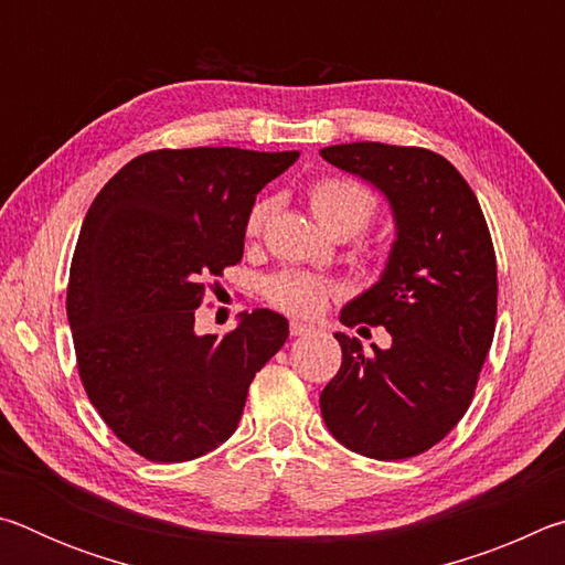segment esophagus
Listing matches in <instances>:
<instances>
[{
	"instance_id": "34e87169",
	"label": "esophagus",
	"mask_w": 565,
	"mask_h": 565,
	"mask_svg": "<svg viewBox=\"0 0 565 565\" xmlns=\"http://www.w3.org/2000/svg\"><path fill=\"white\" fill-rule=\"evenodd\" d=\"M289 331H291V337H303V333L311 331V327H306V323H301V321H291Z\"/></svg>"
}]
</instances>
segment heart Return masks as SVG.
I'll use <instances>...</instances> for the list:
<instances>
[{"instance_id": "heart-1", "label": "heart", "mask_w": 565, "mask_h": 565, "mask_svg": "<svg viewBox=\"0 0 565 565\" xmlns=\"http://www.w3.org/2000/svg\"><path fill=\"white\" fill-rule=\"evenodd\" d=\"M311 212L321 226L339 238H349L363 232L379 212V196L374 189L349 177H321L309 189ZM274 214V199H259L246 216V234L256 236ZM266 301L294 317L313 319L327 309L337 296V286L329 279L306 271L274 274L264 284Z\"/></svg>"}]
</instances>
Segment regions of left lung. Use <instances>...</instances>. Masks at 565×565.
Segmentation results:
<instances>
[{
	"instance_id": "8db88e82",
	"label": "left lung",
	"mask_w": 565,
	"mask_h": 565,
	"mask_svg": "<svg viewBox=\"0 0 565 565\" xmlns=\"http://www.w3.org/2000/svg\"><path fill=\"white\" fill-rule=\"evenodd\" d=\"M321 157L384 191L396 218L381 281L341 311L343 327H384L391 349L366 353L337 333L341 369L321 391V416L361 456H418L463 418L489 356L499 303L489 224L436 151L353 141Z\"/></svg>"
}]
</instances>
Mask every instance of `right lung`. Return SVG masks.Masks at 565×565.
I'll use <instances>...</instances> for the list:
<instances>
[{
    "instance_id": "add662e5",
    "label": "right lung",
    "mask_w": 565,
    "mask_h": 565,
    "mask_svg": "<svg viewBox=\"0 0 565 565\" xmlns=\"http://www.w3.org/2000/svg\"><path fill=\"white\" fill-rule=\"evenodd\" d=\"M299 151L157 149L121 167L76 242L66 317L92 406L134 454L191 461L236 431L256 371L289 337L281 313H242L196 337L209 279L244 256L246 216Z\"/></svg>"
}]
</instances>
